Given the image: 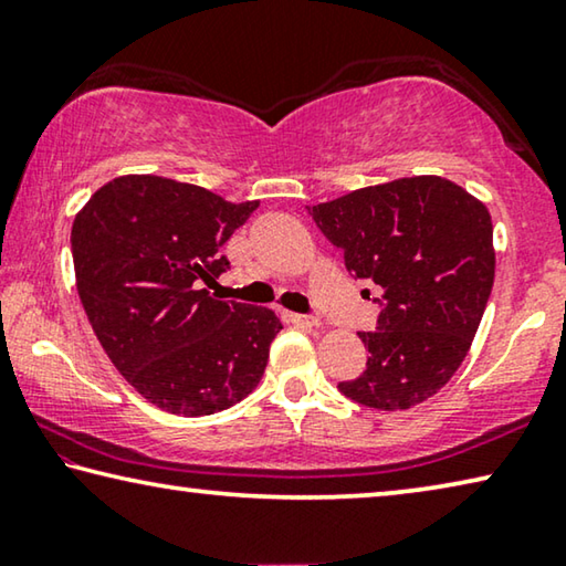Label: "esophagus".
Listing matches in <instances>:
<instances>
[{
  "instance_id": "34e87169",
  "label": "esophagus",
  "mask_w": 566,
  "mask_h": 566,
  "mask_svg": "<svg viewBox=\"0 0 566 566\" xmlns=\"http://www.w3.org/2000/svg\"><path fill=\"white\" fill-rule=\"evenodd\" d=\"M284 319L292 325H300V327H317L319 319L317 317H310V315H297V312H284Z\"/></svg>"
}]
</instances>
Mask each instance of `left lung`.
Wrapping results in <instances>:
<instances>
[{"label":"left lung","instance_id":"obj_1","mask_svg":"<svg viewBox=\"0 0 566 566\" xmlns=\"http://www.w3.org/2000/svg\"><path fill=\"white\" fill-rule=\"evenodd\" d=\"M345 269L381 286L366 370L337 389L381 411L434 396L465 360L495 280L488 208L447 177L415 175L307 208Z\"/></svg>","mask_w":566,"mask_h":566}]
</instances>
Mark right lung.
<instances>
[{
  "label": "right lung",
  "instance_id": "obj_1",
  "mask_svg": "<svg viewBox=\"0 0 566 566\" xmlns=\"http://www.w3.org/2000/svg\"><path fill=\"white\" fill-rule=\"evenodd\" d=\"M259 208L159 175H122L75 213V286L116 370L163 411L216 415L256 389L282 331L269 307L210 297L221 247Z\"/></svg>",
  "mask_w": 566,
  "mask_h": 566
}]
</instances>
